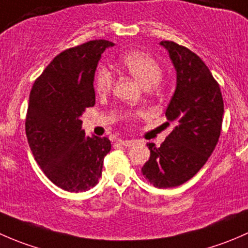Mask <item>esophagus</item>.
Masks as SVG:
<instances>
[{
  "instance_id": "34e87169",
  "label": "esophagus",
  "mask_w": 248,
  "mask_h": 248,
  "mask_svg": "<svg viewBox=\"0 0 248 248\" xmlns=\"http://www.w3.org/2000/svg\"><path fill=\"white\" fill-rule=\"evenodd\" d=\"M120 144L124 145V146H133L134 141L133 140H120Z\"/></svg>"
}]
</instances>
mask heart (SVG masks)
<instances>
[{"label":"heart","mask_w":248,"mask_h":248,"mask_svg":"<svg viewBox=\"0 0 248 248\" xmlns=\"http://www.w3.org/2000/svg\"><path fill=\"white\" fill-rule=\"evenodd\" d=\"M120 64L145 89L157 85L162 77V68L158 62L142 51H131L120 59ZM114 78L107 68L102 67L94 77V89L99 94H104L111 90Z\"/></svg>","instance_id":"b5f03b06"}]
</instances>
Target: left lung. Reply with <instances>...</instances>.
<instances>
[{"instance_id": "8db88e82", "label": "left lung", "mask_w": 248, "mask_h": 248, "mask_svg": "<svg viewBox=\"0 0 248 248\" xmlns=\"http://www.w3.org/2000/svg\"><path fill=\"white\" fill-rule=\"evenodd\" d=\"M159 44L176 71V87L166 111L174 128L159 147L147 142L150 158L141 172L155 187L170 188L192 179L211 156L224 107L219 85L198 55L174 42Z\"/></svg>"}]
</instances>
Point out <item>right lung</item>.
<instances>
[{
	"label": "right lung",
	"mask_w": 248,
	"mask_h": 248,
	"mask_svg": "<svg viewBox=\"0 0 248 248\" xmlns=\"http://www.w3.org/2000/svg\"><path fill=\"white\" fill-rule=\"evenodd\" d=\"M109 41H90L57 55L30 93L26 136L34 159L47 179L68 192L98 184L108 138L87 137L81 128L85 109L94 106L97 64Z\"/></svg>",
	"instance_id": "add662e5"
}]
</instances>
